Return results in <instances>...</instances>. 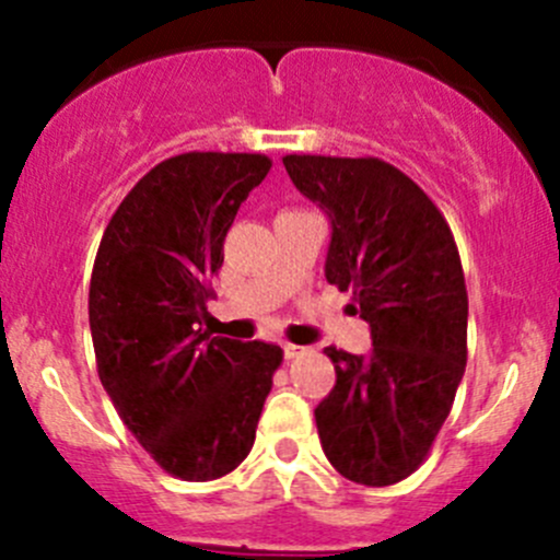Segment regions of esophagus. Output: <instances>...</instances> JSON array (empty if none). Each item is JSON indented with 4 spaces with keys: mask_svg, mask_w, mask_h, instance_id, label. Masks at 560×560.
<instances>
[{
    "mask_svg": "<svg viewBox=\"0 0 560 560\" xmlns=\"http://www.w3.org/2000/svg\"><path fill=\"white\" fill-rule=\"evenodd\" d=\"M301 352H303V347H298V343H284V358L287 360H295Z\"/></svg>",
    "mask_w": 560,
    "mask_h": 560,
    "instance_id": "34e87169",
    "label": "esophagus"
}]
</instances>
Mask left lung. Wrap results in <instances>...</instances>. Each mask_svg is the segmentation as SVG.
Instances as JSON below:
<instances>
[{"label":"left lung","mask_w":560,"mask_h":560,"mask_svg":"<svg viewBox=\"0 0 560 560\" xmlns=\"http://www.w3.org/2000/svg\"><path fill=\"white\" fill-rule=\"evenodd\" d=\"M284 167L330 219L325 279L352 292L374 341L369 354L325 349L336 385L314 409L322 450L341 477L385 488L425 460L466 371L460 254L431 197L387 162L290 154Z\"/></svg>","instance_id":"1"}]
</instances>
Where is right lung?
Wrapping results in <instances>:
<instances>
[{"label": "right lung", "mask_w": 560, "mask_h": 560, "mask_svg": "<svg viewBox=\"0 0 560 560\" xmlns=\"http://www.w3.org/2000/svg\"><path fill=\"white\" fill-rule=\"evenodd\" d=\"M262 154L189 151L151 167L107 222L89 287L100 382L140 447L186 482L241 466L281 349L200 327Z\"/></svg>", "instance_id": "obj_1"}]
</instances>
